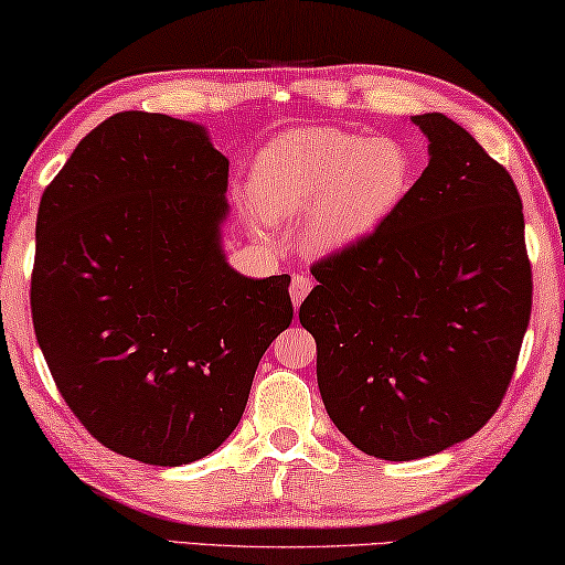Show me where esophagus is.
<instances>
[{
	"label": "esophagus",
	"mask_w": 565,
	"mask_h": 565,
	"mask_svg": "<svg viewBox=\"0 0 565 565\" xmlns=\"http://www.w3.org/2000/svg\"><path fill=\"white\" fill-rule=\"evenodd\" d=\"M310 288H312V282L308 280L306 275H292V282H290V300H292L295 308L300 306L302 298H306V295L310 292Z\"/></svg>",
	"instance_id": "esophagus-1"
}]
</instances>
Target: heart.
I'll return each instance as SVG.
<instances>
[{
  "label": "heart",
  "instance_id": "1",
  "mask_svg": "<svg viewBox=\"0 0 565 565\" xmlns=\"http://www.w3.org/2000/svg\"><path fill=\"white\" fill-rule=\"evenodd\" d=\"M416 159L394 136L295 128L267 143L249 173V199L270 224L306 216L302 249L345 253L373 237L409 199Z\"/></svg>",
  "mask_w": 565,
  "mask_h": 565
}]
</instances>
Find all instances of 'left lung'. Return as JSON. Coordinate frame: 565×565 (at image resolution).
Returning a JSON list of instances; mask_svg holds the SVG:
<instances>
[{
    "label": "left lung",
    "instance_id": "1",
    "mask_svg": "<svg viewBox=\"0 0 565 565\" xmlns=\"http://www.w3.org/2000/svg\"><path fill=\"white\" fill-rule=\"evenodd\" d=\"M429 163L361 245L312 265L300 323L331 422L361 452L409 462L498 412L531 320L525 220L510 173L445 113L412 116Z\"/></svg>",
    "mask_w": 565,
    "mask_h": 565
}]
</instances>
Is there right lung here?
Instances as JSON below:
<instances>
[{
    "label": "right lung",
    "instance_id": "right-lung-1",
    "mask_svg": "<svg viewBox=\"0 0 565 565\" xmlns=\"http://www.w3.org/2000/svg\"><path fill=\"white\" fill-rule=\"evenodd\" d=\"M230 159L210 131L126 110L77 143L38 212L32 323L100 445L156 467L212 455L290 326V275L227 263Z\"/></svg>",
    "mask_w": 565,
    "mask_h": 565
}]
</instances>
